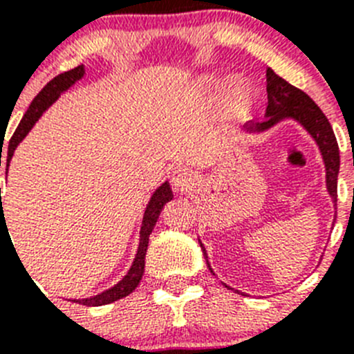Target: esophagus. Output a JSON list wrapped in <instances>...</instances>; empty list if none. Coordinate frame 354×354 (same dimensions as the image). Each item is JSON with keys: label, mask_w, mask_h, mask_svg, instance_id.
<instances>
[{"label": "esophagus", "mask_w": 354, "mask_h": 354, "mask_svg": "<svg viewBox=\"0 0 354 354\" xmlns=\"http://www.w3.org/2000/svg\"><path fill=\"white\" fill-rule=\"evenodd\" d=\"M171 184H174L175 189L184 192V189H189V187L195 184V174H193L189 168L179 167L171 175Z\"/></svg>", "instance_id": "esophagus-1"}]
</instances>
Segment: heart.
Segmentation results:
<instances>
[{"instance_id": "1", "label": "heart", "mask_w": 354, "mask_h": 354, "mask_svg": "<svg viewBox=\"0 0 354 354\" xmlns=\"http://www.w3.org/2000/svg\"><path fill=\"white\" fill-rule=\"evenodd\" d=\"M225 81H227L225 77L205 74V76L196 80L195 88L200 95L211 97V95H216V93L223 88ZM252 102H253L252 86H250L245 80H241V77L234 80L232 83H230V86H228V95H227L228 108L232 109V111H236V113H239V111L248 109L250 106H252Z\"/></svg>"}]
</instances>
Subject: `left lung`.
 <instances>
[{
    "label": "left lung",
    "mask_w": 354,
    "mask_h": 354,
    "mask_svg": "<svg viewBox=\"0 0 354 354\" xmlns=\"http://www.w3.org/2000/svg\"><path fill=\"white\" fill-rule=\"evenodd\" d=\"M266 80H268V88H266L268 90V108H266L264 120L248 122L243 127V133L250 134V136L262 134L286 120H292L299 124L306 133L310 134V138L314 140L319 152H321V158H323L324 162V174H326V177H324L326 179V192L333 205H337V179H339L340 170V152L330 122L310 97L299 88H296V86H292L290 83H287L280 76H277L271 68H268V72H266ZM198 243L202 246V252H204L207 268L214 274L211 264H209L207 250L204 248L202 241L198 239Z\"/></svg>",
    "instance_id": "left-lung-1"
}]
</instances>
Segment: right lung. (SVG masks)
I'll use <instances>...</instances> for the list:
<instances>
[{
    "label": "right lung",
    "instance_id": "add662e5",
    "mask_svg": "<svg viewBox=\"0 0 354 354\" xmlns=\"http://www.w3.org/2000/svg\"><path fill=\"white\" fill-rule=\"evenodd\" d=\"M84 77V65H80V67L72 68V71L64 72L60 76H56L55 80L49 81L42 90H40L39 95L33 99V102L30 104L28 111L24 113L23 120L19 122L17 129H15L14 136L10 138V143H8V150H6V174H8V165H10V159L14 156V150L17 149V145L23 142L28 136V133L31 131V127L35 126L39 118L42 117L46 111L49 109V106L55 104L58 99H60L62 93L67 92L71 86L77 83L80 80ZM3 150V149H1ZM0 167H1V156H0ZM174 198V193H171V187L168 180L161 184V186L152 193L150 196L149 204H147L145 212H143V220H142V228H140V243L138 250H136V255H134V261L131 264L129 271L126 273V277L122 278L120 282L115 283L113 287L102 290V292L95 294V296H90V298L83 299H74L76 303H81V305L86 306H101L108 305V303H113L120 298H126L133 292L136 287H138L140 280L143 277V271H145V253L147 246H149V237L152 234L156 227V221H158L159 214H161L162 207L167 202ZM5 218L3 211L0 212V223Z\"/></svg>",
    "mask_w": 354,
    "mask_h": 354
}]
</instances>
